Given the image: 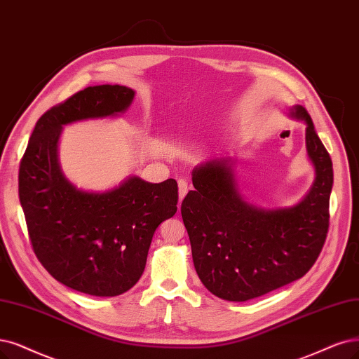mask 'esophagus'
<instances>
[{
    "label": "esophagus",
    "mask_w": 359,
    "mask_h": 359,
    "mask_svg": "<svg viewBox=\"0 0 359 359\" xmlns=\"http://www.w3.org/2000/svg\"><path fill=\"white\" fill-rule=\"evenodd\" d=\"M188 191H189V184H188V182L184 180V179H180V180H179V198H180V203H182L183 198L187 196Z\"/></svg>",
    "instance_id": "obj_1"
}]
</instances>
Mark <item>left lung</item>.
Masks as SVG:
<instances>
[{
	"mask_svg": "<svg viewBox=\"0 0 359 359\" xmlns=\"http://www.w3.org/2000/svg\"><path fill=\"white\" fill-rule=\"evenodd\" d=\"M291 115L308 124L306 149L316 171L312 189L297 205L262 210L245 203L228 158L192 172L195 191L184 196L180 211L195 271L220 299L247 302L300 280L324 247L333 163L308 111L294 106Z\"/></svg>",
	"mask_w": 359,
	"mask_h": 359,
	"instance_id": "8db88e82",
	"label": "left lung"
}]
</instances>
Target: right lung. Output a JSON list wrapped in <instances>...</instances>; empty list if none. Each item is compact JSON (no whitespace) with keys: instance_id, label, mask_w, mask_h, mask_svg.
Returning <instances> with one entry per match:
<instances>
[{"instance_id":"add662e5","label":"right lung","mask_w":359,"mask_h":359,"mask_svg":"<svg viewBox=\"0 0 359 359\" xmlns=\"http://www.w3.org/2000/svg\"><path fill=\"white\" fill-rule=\"evenodd\" d=\"M135 91L96 86L53 106L32 131L19 167V198L34 253L47 272L90 296L126 293L143 273L155 229L176 215L175 179L130 177L103 194L78 191L62 175V126L126 111Z\"/></svg>"}]
</instances>
